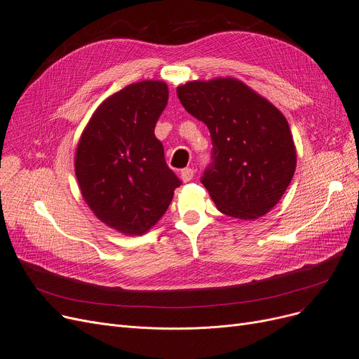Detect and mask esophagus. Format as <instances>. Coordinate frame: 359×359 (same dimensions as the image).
Instances as JSON below:
<instances>
[{"label":"esophagus","mask_w":359,"mask_h":359,"mask_svg":"<svg viewBox=\"0 0 359 359\" xmlns=\"http://www.w3.org/2000/svg\"><path fill=\"white\" fill-rule=\"evenodd\" d=\"M180 179L183 182H191L194 179V170L192 168H183L180 173Z\"/></svg>","instance_id":"34e87169"}]
</instances>
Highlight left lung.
<instances>
[{"label":"left lung","instance_id":"obj_1","mask_svg":"<svg viewBox=\"0 0 359 359\" xmlns=\"http://www.w3.org/2000/svg\"><path fill=\"white\" fill-rule=\"evenodd\" d=\"M176 91L186 111L210 129L214 161L201 182L218 211L238 219L268 214L285 194L297 165L285 116L233 77L189 81Z\"/></svg>","mask_w":359,"mask_h":359}]
</instances>
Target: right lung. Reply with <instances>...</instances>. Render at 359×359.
Listing matches in <instances>:
<instances>
[{
  "mask_svg": "<svg viewBox=\"0 0 359 359\" xmlns=\"http://www.w3.org/2000/svg\"><path fill=\"white\" fill-rule=\"evenodd\" d=\"M167 100L164 81L126 86L93 113L75 151V176L88 208L125 236L153 229L180 186L154 135Z\"/></svg>",
  "mask_w": 359,
  "mask_h": 359,
  "instance_id": "add662e5",
  "label": "right lung"
}]
</instances>
